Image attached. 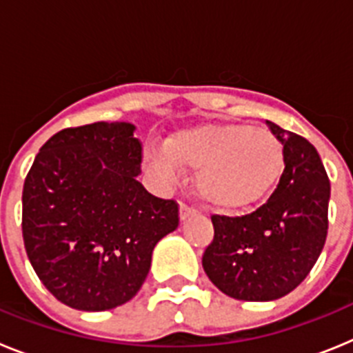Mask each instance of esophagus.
Masks as SVG:
<instances>
[{
  "instance_id": "obj_1",
  "label": "esophagus",
  "mask_w": 353,
  "mask_h": 353,
  "mask_svg": "<svg viewBox=\"0 0 353 353\" xmlns=\"http://www.w3.org/2000/svg\"><path fill=\"white\" fill-rule=\"evenodd\" d=\"M194 208L192 207H189V205H185V203H180V219L182 221H185L187 217H189V215L191 214H194Z\"/></svg>"
}]
</instances>
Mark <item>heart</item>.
I'll use <instances>...</instances> for the list:
<instances>
[{
	"label": "heart",
	"mask_w": 353,
	"mask_h": 353,
	"mask_svg": "<svg viewBox=\"0 0 353 353\" xmlns=\"http://www.w3.org/2000/svg\"><path fill=\"white\" fill-rule=\"evenodd\" d=\"M145 164L162 179L196 171V189L221 210L251 207L272 191L285 170V150L270 130L244 123H205L173 134L166 154L150 152Z\"/></svg>",
	"instance_id": "b5f03b06"
}]
</instances>
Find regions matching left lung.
<instances>
[{
    "label": "left lung",
    "mask_w": 353,
    "mask_h": 353,
    "mask_svg": "<svg viewBox=\"0 0 353 353\" xmlns=\"http://www.w3.org/2000/svg\"><path fill=\"white\" fill-rule=\"evenodd\" d=\"M285 150L277 187L242 217L212 215L214 240L203 252L208 279L239 301L265 302L297 288L316 263L329 228L330 182L316 148L267 121Z\"/></svg>",
    "instance_id": "8db88e82"
}]
</instances>
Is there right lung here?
Masks as SVG:
<instances>
[{
	"instance_id": "add662e5",
	"label": "right lung",
	"mask_w": 353,
	"mask_h": 353,
	"mask_svg": "<svg viewBox=\"0 0 353 353\" xmlns=\"http://www.w3.org/2000/svg\"><path fill=\"white\" fill-rule=\"evenodd\" d=\"M125 121L54 134L24 180L23 239L31 267L60 302L81 311L125 304L152 252L179 226V205L138 182L141 141Z\"/></svg>"
}]
</instances>
